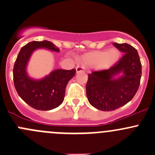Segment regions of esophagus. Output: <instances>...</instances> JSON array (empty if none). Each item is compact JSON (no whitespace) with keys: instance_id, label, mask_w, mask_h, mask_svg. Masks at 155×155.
<instances>
[{"instance_id":"esophagus-1","label":"esophagus","mask_w":155,"mask_h":155,"mask_svg":"<svg viewBox=\"0 0 155 155\" xmlns=\"http://www.w3.org/2000/svg\"><path fill=\"white\" fill-rule=\"evenodd\" d=\"M76 73H79V72L83 71V70H84V67H81V66H79V65H78V66H76Z\"/></svg>"}]
</instances>
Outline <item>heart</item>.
<instances>
[{
    "label": "heart",
    "mask_w": 155,
    "mask_h": 155,
    "mask_svg": "<svg viewBox=\"0 0 155 155\" xmlns=\"http://www.w3.org/2000/svg\"><path fill=\"white\" fill-rule=\"evenodd\" d=\"M119 51L112 48L109 51H94L82 57V61L88 65H97L99 68H107L117 62L120 58Z\"/></svg>",
    "instance_id": "heart-1"
}]
</instances>
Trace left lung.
I'll list each match as a JSON object with an SVG mask.
<instances>
[{"instance_id":"obj_1","label":"left lung","mask_w":155,"mask_h":155,"mask_svg":"<svg viewBox=\"0 0 155 155\" xmlns=\"http://www.w3.org/2000/svg\"><path fill=\"white\" fill-rule=\"evenodd\" d=\"M124 53L120 59L107 70L88 74L86 95L94 107L111 111L124 106L133 98L139 89L142 64L136 49L127 43H114ZM122 73L119 78L114 77Z\"/></svg>"}]
</instances>
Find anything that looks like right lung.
Segmentation results:
<instances>
[{
	"instance_id": "obj_1",
	"label": "right lung",
	"mask_w": 155,
	"mask_h": 155,
	"mask_svg": "<svg viewBox=\"0 0 155 155\" xmlns=\"http://www.w3.org/2000/svg\"><path fill=\"white\" fill-rule=\"evenodd\" d=\"M38 48L60 51L58 47L48 41H34L25 45L15 61L13 83L19 97L29 106L39 110H50L64 101L66 87L76 74V70L58 69L41 79H31L27 74L26 67L31 54Z\"/></svg>"
}]
</instances>
